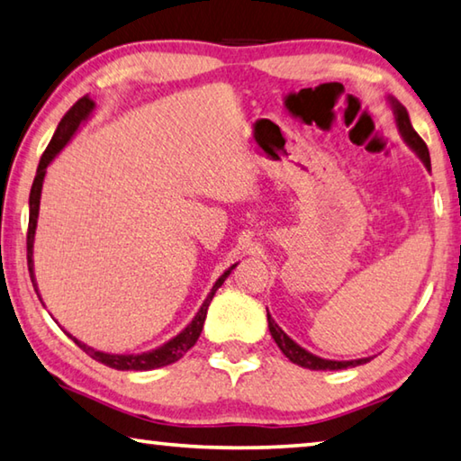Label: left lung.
Segmentation results:
<instances>
[{
  "instance_id": "1",
  "label": "left lung",
  "mask_w": 461,
  "mask_h": 461,
  "mask_svg": "<svg viewBox=\"0 0 461 461\" xmlns=\"http://www.w3.org/2000/svg\"><path fill=\"white\" fill-rule=\"evenodd\" d=\"M386 99H388L390 107H393L396 130H399V134L404 140V144H407L411 150L419 156L420 162L425 165V168L429 170V173H431V158H429L427 144L423 142V140H420L417 131L412 130L407 109H404V105L399 104V101H396L393 95H388ZM267 317H268L270 335H272V339L276 341L280 352H283L293 364L301 366V368H309V370H346V368H354V366H360V364H366V362L372 360V357H357V360H327V357H319L315 354L307 352L305 348H301L293 338H288V335L283 330H280L275 319H272V315L268 313V309H267Z\"/></svg>"
}]
</instances>
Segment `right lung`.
<instances>
[{
	"mask_svg": "<svg viewBox=\"0 0 461 461\" xmlns=\"http://www.w3.org/2000/svg\"><path fill=\"white\" fill-rule=\"evenodd\" d=\"M93 112H95V101H93L89 95H85L65 113V118L60 120L57 131H54L49 148H46L44 154H42L41 165H38L34 183H32V191H30V221H28V240H26V244H28V270H30V278H32L34 291H36L38 296H41V293H38V285H36L32 256H34V236H36V225H38V212H41V194H42L46 168H49V165L54 158H57V154L62 150V148L71 142L73 136L77 134V131H79L83 123L91 118ZM236 267H238V262L231 264V267L225 270L220 278L215 280L213 288L209 291L207 299L203 301V305L197 311V315L193 317V321L186 325L181 333L175 335L173 339H168L167 343H162V346H158V348L148 349V352H142V354H107V352H101V349L87 346V343H83L81 339L73 338V335L68 331H65V330H62V331H65L68 338H71L77 343V346L83 349L85 354H89L93 360L109 366V368H115V370H154V368H162V366H168V364H173L176 360H181V357L186 352H189L194 343H197L199 335L203 331V323H205L209 303L213 301L217 288L223 285V280L230 276V272ZM41 301H42V296H41Z\"/></svg>",
	"mask_w": 461,
	"mask_h": 461,
	"instance_id": "add662e5",
	"label": "right lung"
}]
</instances>
